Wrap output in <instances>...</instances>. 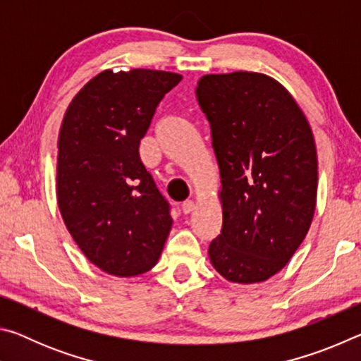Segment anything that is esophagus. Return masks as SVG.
I'll return each mask as SVG.
<instances>
[{
	"mask_svg": "<svg viewBox=\"0 0 361 361\" xmlns=\"http://www.w3.org/2000/svg\"><path fill=\"white\" fill-rule=\"evenodd\" d=\"M194 200H185V202H183V205H181V210H183V213H185V215H188V213H191L192 210H194Z\"/></svg>",
	"mask_w": 361,
	"mask_h": 361,
	"instance_id": "obj_1",
	"label": "esophagus"
}]
</instances>
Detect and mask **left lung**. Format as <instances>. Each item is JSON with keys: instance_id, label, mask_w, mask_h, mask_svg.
I'll use <instances>...</instances> for the list:
<instances>
[{"instance_id": "1", "label": "left lung", "mask_w": 361, "mask_h": 361, "mask_svg": "<svg viewBox=\"0 0 361 361\" xmlns=\"http://www.w3.org/2000/svg\"><path fill=\"white\" fill-rule=\"evenodd\" d=\"M195 94L221 178L223 229L209 247L212 266L232 283L266 282L312 224L319 186L312 129L285 85L264 73L205 75Z\"/></svg>"}]
</instances>
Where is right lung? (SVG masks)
Returning a JSON list of instances; mask_svg holds the SVG:
<instances>
[{"label": "right lung", "instance_id": "add662e5", "mask_svg": "<svg viewBox=\"0 0 361 361\" xmlns=\"http://www.w3.org/2000/svg\"><path fill=\"white\" fill-rule=\"evenodd\" d=\"M181 75L148 68L94 76L59 133L57 204L85 258L116 277L154 267L172 229L167 200L140 161L156 106Z\"/></svg>", "mask_w": 361, "mask_h": 361}]
</instances>
